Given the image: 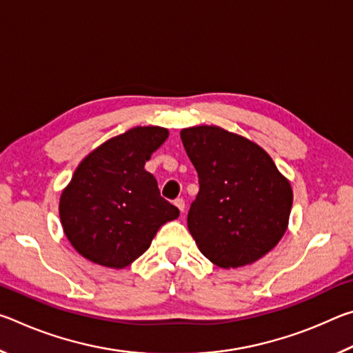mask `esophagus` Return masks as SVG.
I'll return each mask as SVG.
<instances>
[{"label": "esophagus", "mask_w": 353, "mask_h": 353, "mask_svg": "<svg viewBox=\"0 0 353 353\" xmlns=\"http://www.w3.org/2000/svg\"><path fill=\"white\" fill-rule=\"evenodd\" d=\"M174 205L179 208V210H181V213L185 212V201H183V199H181V198L176 199V201H174Z\"/></svg>", "instance_id": "34e87169"}]
</instances>
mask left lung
<instances>
[{
	"mask_svg": "<svg viewBox=\"0 0 353 353\" xmlns=\"http://www.w3.org/2000/svg\"><path fill=\"white\" fill-rule=\"evenodd\" d=\"M181 139L199 177L187 224L202 255L224 270L260 260L288 229L290 181L246 137L194 126L182 129Z\"/></svg>",
	"mask_w": 353,
	"mask_h": 353,
	"instance_id": "8db88e82",
	"label": "left lung"
}]
</instances>
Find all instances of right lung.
Instances as JSON below:
<instances>
[{"label": "right lung", "mask_w": 353, "mask_h": 353, "mask_svg": "<svg viewBox=\"0 0 353 353\" xmlns=\"http://www.w3.org/2000/svg\"><path fill=\"white\" fill-rule=\"evenodd\" d=\"M168 129L137 126L82 159L59 201L63 234L83 259L123 270L149 249L157 230L179 216L145 170Z\"/></svg>", "instance_id": "1"}]
</instances>
